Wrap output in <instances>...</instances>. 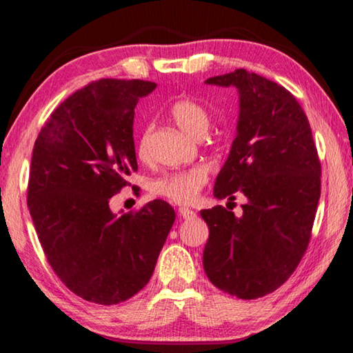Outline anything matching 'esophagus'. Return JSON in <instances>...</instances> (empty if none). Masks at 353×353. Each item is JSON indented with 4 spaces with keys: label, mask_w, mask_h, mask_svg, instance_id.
<instances>
[{
    "label": "esophagus",
    "mask_w": 353,
    "mask_h": 353,
    "mask_svg": "<svg viewBox=\"0 0 353 353\" xmlns=\"http://www.w3.org/2000/svg\"><path fill=\"white\" fill-rule=\"evenodd\" d=\"M179 216L183 218V219H187V221H191V219L196 218V213L191 210V208L181 207V208H179Z\"/></svg>",
    "instance_id": "obj_1"
}]
</instances>
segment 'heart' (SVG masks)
Wrapping results in <instances>:
<instances>
[{
    "label": "heart",
    "mask_w": 353,
    "mask_h": 353,
    "mask_svg": "<svg viewBox=\"0 0 353 353\" xmlns=\"http://www.w3.org/2000/svg\"><path fill=\"white\" fill-rule=\"evenodd\" d=\"M170 115L176 126L182 132L188 134L193 139L204 137L210 126V115L207 109L198 101L191 98L177 99L171 105ZM149 154V130L145 129L137 140V155L139 159L146 160ZM207 183V170L202 166L194 168L168 172L162 177L151 182V193L162 196L176 204H190L199 194L201 188Z\"/></svg>",
    "instance_id": "heart-1"
}]
</instances>
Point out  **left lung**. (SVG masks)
<instances>
[{
  "label": "left lung",
  "mask_w": 353,
  "mask_h": 353,
  "mask_svg": "<svg viewBox=\"0 0 353 353\" xmlns=\"http://www.w3.org/2000/svg\"><path fill=\"white\" fill-rule=\"evenodd\" d=\"M205 83L240 94L236 137L213 194L248 201L241 216L223 205L201 210L210 230L204 271L232 296L263 297L290 279L312 238L321 198L312 128L296 98L266 77L240 68Z\"/></svg>",
  "instance_id": "8db88e82"
}]
</instances>
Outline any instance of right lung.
I'll return each mask as SVG.
<instances>
[{
  "mask_svg": "<svg viewBox=\"0 0 353 353\" xmlns=\"http://www.w3.org/2000/svg\"><path fill=\"white\" fill-rule=\"evenodd\" d=\"M148 81L99 79L51 113L35 140L28 207L43 252L67 288L115 305L151 279L176 213L155 199L117 216L109 201L137 171L134 115Z\"/></svg>",
  "mask_w": 353,
  "mask_h": 353,
  "instance_id": "1",
  "label": "right lung"
}]
</instances>
